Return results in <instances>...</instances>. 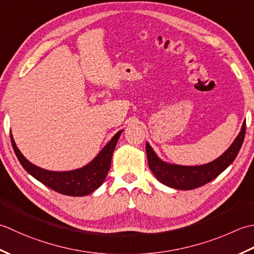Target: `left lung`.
<instances>
[{"instance_id": "1", "label": "left lung", "mask_w": 254, "mask_h": 254, "mask_svg": "<svg viewBox=\"0 0 254 254\" xmlns=\"http://www.w3.org/2000/svg\"><path fill=\"white\" fill-rule=\"evenodd\" d=\"M246 122L242 124L241 130L231 146L214 161L201 165H180L162 161L151 146L147 142L146 151L148 164L159 182L169 188L188 190L203 186L216 179L234 162L245 140Z\"/></svg>"}]
</instances>
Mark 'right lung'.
Listing matches in <instances>:
<instances>
[{"label":"right lung","instance_id":"add662e5","mask_svg":"<svg viewBox=\"0 0 254 254\" xmlns=\"http://www.w3.org/2000/svg\"><path fill=\"white\" fill-rule=\"evenodd\" d=\"M123 130L114 134L106 146L92 161L80 169L72 171H49L41 169L26 159L19 151L11 133V141L18 161L36 180L60 194L69 196H85L94 192L104 182L110 171L113 152Z\"/></svg>","mask_w":254,"mask_h":254}]
</instances>
